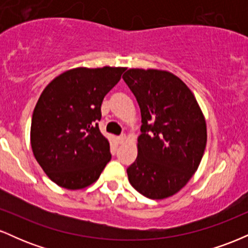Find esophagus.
<instances>
[{
	"mask_svg": "<svg viewBox=\"0 0 248 248\" xmlns=\"http://www.w3.org/2000/svg\"><path fill=\"white\" fill-rule=\"evenodd\" d=\"M126 141V135H124V134H121L120 136H118V142L119 143H124V142Z\"/></svg>",
	"mask_w": 248,
	"mask_h": 248,
	"instance_id": "esophagus-1",
	"label": "esophagus"
}]
</instances>
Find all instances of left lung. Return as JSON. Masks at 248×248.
Returning <instances> with one entry per match:
<instances>
[{
  "instance_id": "left-lung-1",
  "label": "left lung",
  "mask_w": 248,
  "mask_h": 248,
  "mask_svg": "<svg viewBox=\"0 0 248 248\" xmlns=\"http://www.w3.org/2000/svg\"><path fill=\"white\" fill-rule=\"evenodd\" d=\"M124 80L141 109L139 154L127 168L134 189L150 199L178 192L192 177L206 146V124L195 95L167 71L130 69Z\"/></svg>"
}]
</instances>
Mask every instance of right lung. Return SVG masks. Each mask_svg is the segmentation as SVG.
I'll return each instance as SVG.
<instances>
[{"mask_svg":"<svg viewBox=\"0 0 248 248\" xmlns=\"http://www.w3.org/2000/svg\"><path fill=\"white\" fill-rule=\"evenodd\" d=\"M124 67L69 70L45 87L33 109L31 148L51 181L65 189L94 183L110 161L109 142L99 129L105 95Z\"/></svg>","mask_w":248,"mask_h":248,"instance_id":"obj_1","label":"right lung"}]
</instances>
